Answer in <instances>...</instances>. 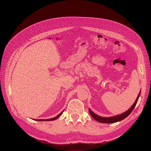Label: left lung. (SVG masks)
I'll return each instance as SVG.
<instances>
[{"instance_id": "8db88e82", "label": "left lung", "mask_w": 151, "mask_h": 151, "mask_svg": "<svg viewBox=\"0 0 151 151\" xmlns=\"http://www.w3.org/2000/svg\"><path fill=\"white\" fill-rule=\"evenodd\" d=\"M140 93H141V91L138 94V96L134 101V103L133 104V105L131 106V108L128 109L127 111H125V113H123L121 114H119L115 116H112V117H101V116H99L97 114H96V113H94L93 112H92L91 109H89V111L90 114L91 115V116L95 120L97 121V122H101V123H115L119 121H121L123 119H124L125 118H126L133 111V109H134V108L135 107L137 104V101L138 100V99L139 97L140 96Z\"/></svg>"}]
</instances>
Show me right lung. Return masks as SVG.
<instances>
[{"label":"right lung","instance_id":"add662e5","mask_svg":"<svg viewBox=\"0 0 151 151\" xmlns=\"http://www.w3.org/2000/svg\"><path fill=\"white\" fill-rule=\"evenodd\" d=\"M63 112V110L59 114H58L57 116H55V117H53V118L48 119H35V120H36V121H54V120L57 119L58 118H59V116L62 114Z\"/></svg>","mask_w":151,"mask_h":151}]
</instances>
